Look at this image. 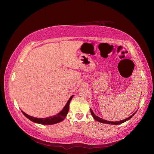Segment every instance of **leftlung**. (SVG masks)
<instances>
[{"instance_id":"obj_1","label":"left lung","mask_w":154,"mask_h":154,"mask_svg":"<svg viewBox=\"0 0 154 154\" xmlns=\"http://www.w3.org/2000/svg\"><path fill=\"white\" fill-rule=\"evenodd\" d=\"M90 110H91V114H92V117L94 118V119H96V120L97 121V122H100V123H103L111 124V125H120V124H122V123H124V122H127V121H128V120L130 119V118H132L133 117V116H134V115L136 113V112L134 113L132 116H130V117H128V118L125 119H123V120H122V121H120V122H109V121L108 122V121L103 119L102 118H100L98 117V116H97L95 115V114H94V112H93V111L92 110V109H90Z\"/></svg>"}]
</instances>
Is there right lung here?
Segmentation results:
<instances>
[{
  "label": "right lung",
  "mask_w": 154,
  "mask_h": 154,
  "mask_svg": "<svg viewBox=\"0 0 154 154\" xmlns=\"http://www.w3.org/2000/svg\"><path fill=\"white\" fill-rule=\"evenodd\" d=\"M72 97H73V95L71 96V97H70L69 101H67V104L66 105V106H64V108L62 110V111L60 112H59L57 115L51 116V117L45 118H36L32 117V116H30L29 115H27V114L24 112L22 110V113L24 114L26 117H27L32 122L42 124V125H53V124L58 123L59 122H62V121L65 119V118L66 117V116L69 112V109L70 101H71V100H72Z\"/></svg>",
  "instance_id": "1"
}]
</instances>
